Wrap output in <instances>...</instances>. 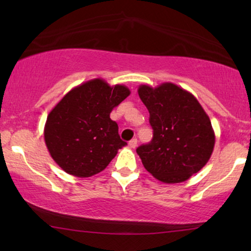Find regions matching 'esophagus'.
Segmentation results:
<instances>
[{"instance_id": "esophagus-1", "label": "esophagus", "mask_w": 251, "mask_h": 251, "mask_svg": "<svg viewBox=\"0 0 251 251\" xmlns=\"http://www.w3.org/2000/svg\"><path fill=\"white\" fill-rule=\"evenodd\" d=\"M128 146H129V148H131V149H135V148H137V139H135V138H134V139L129 140V142H128Z\"/></svg>"}]
</instances>
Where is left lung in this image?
Returning a JSON list of instances; mask_svg holds the SVG:
<instances>
[{
	"label": "left lung",
	"instance_id": "obj_1",
	"mask_svg": "<svg viewBox=\"0 0 251 251\" xmlns=\"http://www.w3.org/2000/svg\"><path fill=\"white\" fill-rule=\"evenodd\" d=\"M138 94L149 109L151 143L137 149L148 171L166 184L181 183L209 162L215 146L211 122L190 92L172 82L140 85Z\"/></svg>",
	"mask_w": 251,
	"mask_h": 251
}]
</instances>
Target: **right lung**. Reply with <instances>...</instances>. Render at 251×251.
<instances>
[{
    "mask_svg": "<svg viewBox=\"0 0 251 251\" xmlns=\"http://www.w3.org/2000/svg\"><path fill=\"white\" fill-rule=\"evenodd\" d=\"M129 93L126 86H109L98 77L72 88L54 106L43 135L50 157L63 171L91 177L105 170L118 150L127 145L109 114Z\"/></svg>",
    "mask_w": 251,
    "mask_h": 251,
    "instance_id": "obj_1",
    "label": "right lung"
}]
</instances>
